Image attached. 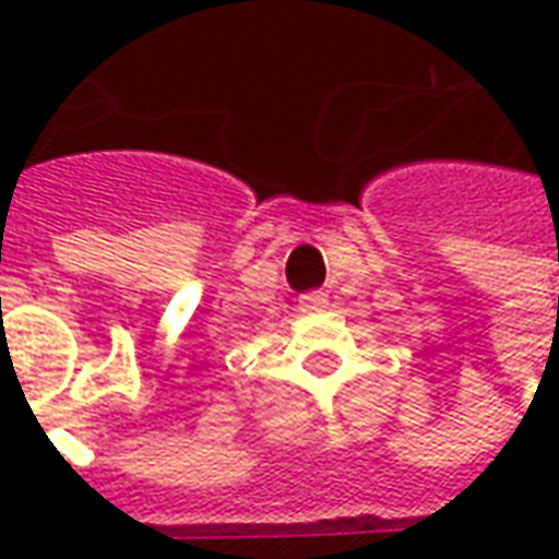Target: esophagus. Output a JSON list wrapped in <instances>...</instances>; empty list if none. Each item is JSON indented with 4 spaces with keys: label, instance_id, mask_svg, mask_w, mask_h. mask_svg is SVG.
Here are the masks:
<instances>
[{
    "label": "esophagus",
    "instance_id": "obj_1",
    "mask_svg": "<svg viewBox=\"0 0 559 559\" xmlns=\"http://www.w3.org/2000/svg\"><path fill=\"white\" fill-rule=\"evenodd\" d=\"M326 305H329V293L323 290H308L299 296V308H302V311H323Z\"/></svg>",
    "mask_w": 559,
    "mask_h": 559
}]
</instances>
